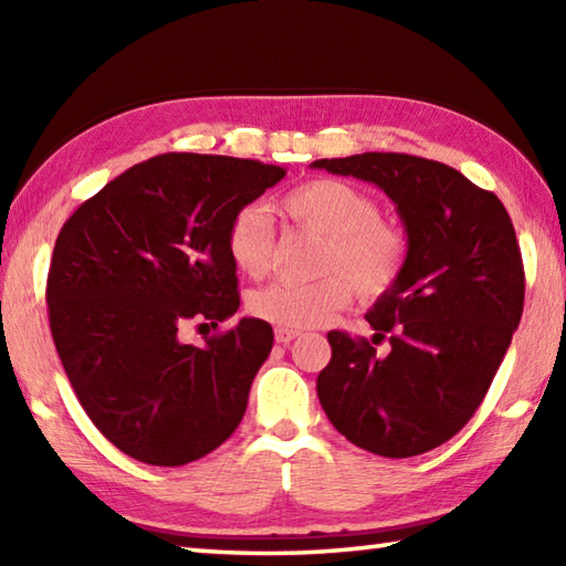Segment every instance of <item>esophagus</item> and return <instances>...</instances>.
I'll return each mask as SVG.
<instances>
[{
    "mask_svg": "<svg viewBox=\"0 0 566 566\" xmlns=\"http://www.w3.org/2000/svg\"><path fill=\"white\" fill-rule=\"evenodd\" d=\"M296 337H300V332H296V329H282V327L274 329V339L280 344H290Z\"/></svg>",
    "mask_w": 566,
    "mask_h": 566,
    "instance_id": "1",
    "label": "esophagus"
}]
</instances>
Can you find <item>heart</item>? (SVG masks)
Masks as SVG:
<instances>
[{"label": "heart", "mask_w": 566, "mask_h": 566, "mask_svg": "<svg viewBox=\"0 0 566 566\" xmlns=\"http://www.w3.org/2000/svg\"><path fill=\"white\" fill-rule=\"evenodd\" d=\"M282 212L324 239L317 282H272L249 296L254 317L282 329L329 322L352 302L354 286L367 300L387 294L407 264L409 242L379 217L377 199L342 179H310L282 197ZM227 252L239 272L260 280L274 260V227L260 205L237 209L227 227Z\"/></svg>", "instance_id": "1"}]
</instances>
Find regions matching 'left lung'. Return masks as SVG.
<instances>
[{"label":"left lung","instance_id":"left-lung-1","mask_svg":"<svg viewBox=\"0 0 566 566\" xmlns=\"http://www.w3.org/2000/svg\"><path fill=\"white\" fill-rule=\"evenodd\" d=\"M312 167L377 185L409 242L399 282L367 312L371 342L327 334L322 409L371 454H424L472 419L520 327L524 266L512 219L496 195L442 161L364 151ZM381 338L387 355L376 354Z\"/></svg>","mask_w":566,"mask_h":566}]
</instances>
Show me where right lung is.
Masks as SVG:
<instances>
[{
	"instance_id": "1",
	"label": "right lung",
	"mask_w": 566,
	"mask_h": 566,
	"mask_svg": "<svg viewBox=\"0 0 566 566\" xmlns=\"http://www.w3.org/2000/svg\"><path fill=\"white\" fill-rule=\"evenodd\" d=\"M284 167L169 151L129 167L66 219L46 306L56 354L94 427L132 459L195 462L227 442L274 332L242 317L202 347L181 327L239 310L227 227Z\"/></svg>"
}]
</instances>
